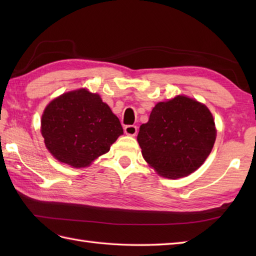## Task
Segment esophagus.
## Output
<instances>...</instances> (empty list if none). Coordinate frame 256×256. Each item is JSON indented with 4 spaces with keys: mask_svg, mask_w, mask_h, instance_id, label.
Returning a JSON list of instances; mask_svg holds the SVG:
<instances>
[{
    "mask_svg": "<svg viewBox=\"0 0 256 256\" xmlns=\"http://www.w3.org/2000/svg\"><path fill=\"white\" fill-rule=\"evenodd\" d=\"M124 132L126 135H130V136H135L138 133V126L136 125H126L124 128Z\"/></svg>",
    "mask_w": 256,
    "mask_h": 256,
    "instance_id": "esophagus-1",
    "label": "esophagus"
}]
</instances>
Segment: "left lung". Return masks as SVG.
<instances>
[{"label": "left lung", "mask_w": 256, "mask_h": 256, "mask_svg": "<svg viewBox=\"0 0 256 256\" xmlns=\"http://www.w3.org/2000/svg\"><path fill=\"white\" fill-rule=\"evenodd\" d=\"M216 128L209 108L178 96L157 103L138 135L144 160L160 176H188L204 164L214 148Z\"/></svg>", "instance_id": "left-lung-1"}]
</instances>
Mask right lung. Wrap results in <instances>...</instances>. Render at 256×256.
<instances>
[{"label":"right lung","instance_id":"obj_1","mask_svg":"<svg viewBox=\"0 0 256 256\" xmlns=\"http://www.w3.org/2000/svg\"><path fill=\"white\" fill-rule=\"evenodd\" d=\"M122 125L96 94L80 89L52 101L42 116V135L59 162L80 168L106 154Z\"/></svg>","mask_w":256,"mask_h":256}]
</instances>
